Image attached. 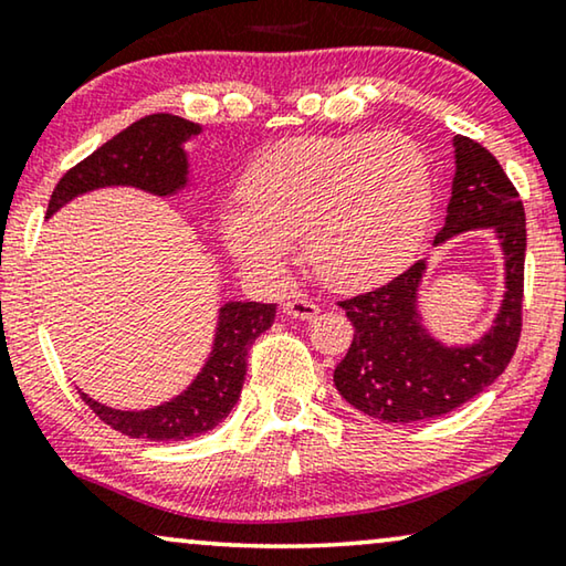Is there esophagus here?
I'll use <instances>...</instances> for the list:
<instances>
[{
  "label": "esophagus",
  "mask_w": 566,
  "mask_h": 566,
  "mask_svg": "<svg viewBox=\"0 0 566 566\" xmlns=\"http://www.w3.org/2000/svg\"><path fill=\"white\" fill-rule=\"evenodd\" d=\"M284 312L290 317H297V319H312V317H317L319 307L307 297H294L284 304Z\"/></svg>",
  "instance_id": "esophagus-1"
}]
</instances>
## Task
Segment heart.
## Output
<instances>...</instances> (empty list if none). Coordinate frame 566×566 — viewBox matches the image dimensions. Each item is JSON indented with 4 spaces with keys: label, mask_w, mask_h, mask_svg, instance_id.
Listing matches in <instances>:
<instances>
[{
    "label": "heart",
    "mask_w": 566,
    "mask_h": 566,
    "mask_svg": "<svg viewBox=\"0 0 566 566\" xmlns=\"http://www.w3.org/2000/svg\"><path fill=\"white\" fill-rule=\"evenodd\" d=\"M244 209H227L221 237L251 272H274L304 241L332 286L396 274L426 234L433 184L416 140L400 133L304 136L274 146L241 181Z\"/></svg>",
    "instance_id": "obj_1"
}]
</instances>
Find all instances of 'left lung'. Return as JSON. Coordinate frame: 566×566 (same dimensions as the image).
Here are the masks:
<instances>
[{"label":"left lung","mask_w":566,"mask_h":566,"mask_svg":"<svg viewBox=\"0 0 566 566\" xmlns=\"http://www.w3.org/2000/svg\"><path fill=\"white\" fill-rule=\"evenodd\" d=\"M455 174L446 223L433 244L491 229L504 251L506 292L491 329L479 343L448 347L428 335L418 315V259L378 290L339 302L355 335L335 367V388L349 406L385 423H416L446 416L506 370L522 337L526 217L518 191L481 143L455 136Z\"/></svg>","instance_id":"left-lung-1"}]
</instances>
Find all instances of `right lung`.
I'll use <instances>...</instances> for the list:
<instances>
[{"label":"right lung","mask_w":566,"mask_h":566,"mask_svg":"<svg viewBox=\"0 0 566 566\" xmlns=\"http://www.w3.org/2000/svg\"><path fill=\"white\" fill-rule=\"evenodd\" d=\"M201 125L170 113H154L136 120L95 154L67 170L52 191L48 217L75 196L105 186H133L156 196H174L188 186L184 143L199 136ZM276 304L227 302L219 310L213 347L201 373L188 388L164 406L148 410H115L80 392L103 423L130 438L184 441L217 428L241 396L247 355L254 339L274 325Z\"/></svg>","instance_id":"add662e5"}]
</instances>
